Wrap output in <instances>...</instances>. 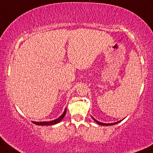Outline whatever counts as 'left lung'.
Here are the masks:
<instances>
[{
  "label": "left lung",
  "mask_w": 153,
  "mask_h": 153,
  "mask_svg": "<svg viewBox=\"0 0 153 153\" xmlns=\"http://www.w3.org/2000/svg\"><path fill=\"white\" fill-rule=\"evenodd\" d=\"M92 118H93V120H94V121H95V122L97 123V124H100V125H102V126H111V125L116 124H117V123H119V122H121V121H119V122H115V123H112V124H105V123H102V122H98V121L95 120V118H93V117H92Z\"/></svg>",
  "instance_id": "obj_1"
}]
</instances>
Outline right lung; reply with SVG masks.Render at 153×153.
I'll return each mask as SVG.
<instances>
[{"label":"right lung","instance_id":"1","mask_svg":"<svg viewBox=\"0 0 153 153\" xmlns=\"http://www.w3.org/2000/svg\"><path fill=\"white\" fill-rule=\"evenodd\" d=\"M66 113H67V108L65 109L64 113L62 114V115L60 117H59L58 119L54 120L53 121H50V122H33V124H35L36 125H40V126H45V125H53L56 124H58V122H60L61 120L63 119V117H65L66 115Z\"/></svg>","mask_w":153,"mask_h":153}]
</instances>
